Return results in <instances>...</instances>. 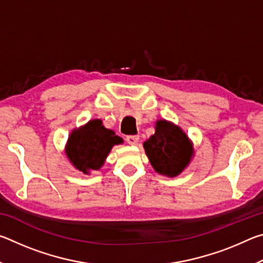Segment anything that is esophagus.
<instances>
[{"label":"esophagus","mask_w":263,"mask_h":263,"mask_svg":"<svg viewBox=\"0 0 263 263\" xmlns=\"http://www.w3.org/2000/svg\"><path fill=\"white\" fill-rule=\"evenodd\" d=\"M126 141L128 145H136L139 141V136H127Z\"/></svg>","instance_id":"1"}]
</instances>
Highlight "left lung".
<instances>
[{
  "mask_svg": "<svg viewBox=\"0 0 263 263\" xmlns=\"http://www.w3.org/2000/svg\"><path fill=\"white\" fill-rule=\"evenodd\" d=\"M144 148L154 171L169 177L181 174L194 155L188 136L180 126L164 119L155 124V133L144 142Z\"/></svg>",
  "mask_w": 263,
  "mask_h": 263,
  "instance_id": "8db88e82",
  "label": "left lung"
}]
</instances>
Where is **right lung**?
I'll list each match as a JSON object with an SVG mask.
<instances>
[{
  "label": "right lung",
  "mask_w": 263,
  "mask_h": 263,
  "mask_svg": "<svg viewBox=\"0 0 263 263\" xmlns=\"http://www.w3.org/2000/svg\"><path fill=\"white\" fill-rule=\"evenodd\" d=\"M123 142L112 130L102 125L101 119H92L70 133L66 155L73 166L84 174L99 171L115 145Z\"/></svg>",
  "instance_id": "obj_1"
}]
</instances>
